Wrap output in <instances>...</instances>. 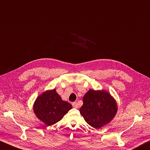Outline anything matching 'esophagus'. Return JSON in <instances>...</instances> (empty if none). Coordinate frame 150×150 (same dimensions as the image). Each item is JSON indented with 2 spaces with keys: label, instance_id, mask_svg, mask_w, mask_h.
<instances>
[{
  "label": "esophagus",
  "instance_id": "34e87169",
  "mask_svg": "<svg viewBox=\"0 0 150 150\" xmlns=\"http://www.w3.org/2000/svg\"><path fill=\"white\" fill-rule=\"evenodd\" d=\"M72 105V107H74V108H76V109L78 108V105L77 102H73Z\"/></svg>",
  "mask_w": 150,
  "mask_h": 150
}]
</instances>
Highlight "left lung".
Instances as JSON below:
<instances>
[{
  "label": "left lung",
  "instance_id": "8db88e82",
  "mask_svg": "<svg viewBox=\"0 0 150 150\" xmlns=\"http://www.w3.org/2000/svg\"><path fill=\"white\" fill-rule=\"evenodd\" d=\"M83 103L80 114L88 125L98 129L111 122L117 112L116 101L104 90H90L83 96Z\"/></svg>",
  "mask_w": 150,
  "mask_h": 150
}]
</instances>
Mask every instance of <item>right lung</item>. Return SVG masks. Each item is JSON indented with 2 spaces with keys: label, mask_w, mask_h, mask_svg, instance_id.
Returning <instances> with one entry per match:
<instances>
[{
  "label": "right lung",
  "mask_w": 150,
  "mask_h": 150,
  "mask_svg": "<svg viewBox=\"0 0 150 150\" xmlns=\"http://www.w3.org/2000/svg\"><path fill=\"white\" fill-rule=\"evenodd\" d=\"M71 109V104L62 100L55 89L41 94L33 105V111L37 117L47 126L59 122Z\"/></svg>",
  "instance_id": "1"
}]
</instances>
